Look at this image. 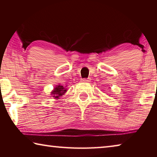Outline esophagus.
Masks as SVG:
<instances>
[{
    "label": "esophagus",
    "mask_w": 157,
    "mask_h": 157,
    "mask_svg": "<svg viewBox=\"0 0 157 157\" xmlns=\"http://www.w3.org/2000/svg\"><path fill=\"white\" fill-rule=\"evenodd\" d=\"M82 82H90V79H87V78H84V79H82Z\"/></svg>",
    "instance_id": "esophagus-1"
}]
</instances>
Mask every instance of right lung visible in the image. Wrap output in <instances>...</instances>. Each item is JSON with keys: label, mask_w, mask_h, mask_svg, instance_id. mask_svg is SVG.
<instances>
[{"label": "right lung", "mask_w": 157, "mask_h": 157, "mask_svg": "<svg viewBox=\"0 0 157 157\" xmlns=\"http://www.w3.org/2000/svg\"><path fill=\"white\" fill-rule=\"evenodd\" d=\"M66 91V89L62 85H58L57 86H55L54 91H52V95H53L52 96L55 97V98H59V97L62 96Z\"/></svg>", "instance_id": "add662e5"}]
</instances>
